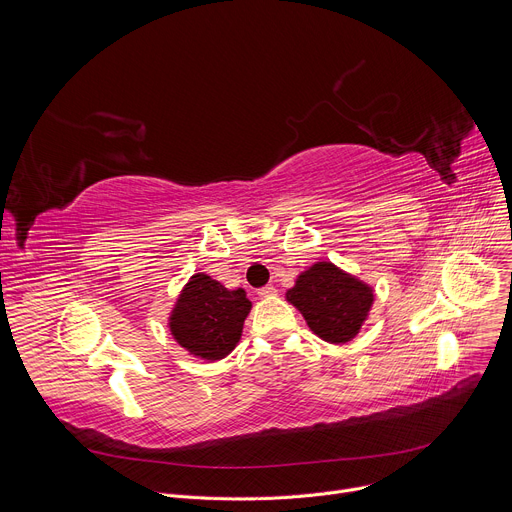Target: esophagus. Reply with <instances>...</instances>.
I'll return each mask as SVG.
<instances>
[{
  "label": "esophagus",
  "instance_id": "obj_1",
  "mask_svg": "<svg viewBox=\"0 0 512 512\" xmlns=\"http://www.w3.org/2000/svg\"><path fill=\"white\" fill-rule=\"evenodd\" d=\"M257 294H259V298H271V296L277 294V289H275L273 285H265V287H261V289L257 291Z\"/></svg>",
  "mask_w": 512,
  "mask_h": 512
}]
</instances>
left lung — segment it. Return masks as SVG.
I'll return each mask as SVG.
<instances>
[{
    "mask_svg": "<svg viewBox=\"0 0 512 512\" xmlns=\"http://www.w3.org/2000/svg\"><path fill=\"white\" fill-rule=\"evenodd\" d=\"M285 300L296 306L310 330L330 344H346L369 318L373 287L330 261H318L287 289Z\"/></svg>",
    "mask_w": 512,
    "mask_h": 512,
    "instance_id": "left-lung-1",
    "label": "left lung"
}]
</instances>
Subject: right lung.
Listing matches in <instances>:
<instances>
[{
  "instance_id": "obj_1",
  "label": "right lung",
  "mask_w": 512,
  "mask_h": 512,
  "mask_svg": "<svg viewBox=\"0 0 512 512\" xmlns=\"http://www.w3.org/2000/svg\"><path fill=\"white\" fill-rule=\"evenodd\" d=\"M249 312L245 289H227L210 275L196 273L180 291L168 326L182 348L212 362L233 352Z\"/></svg>"
}]
</instances>
